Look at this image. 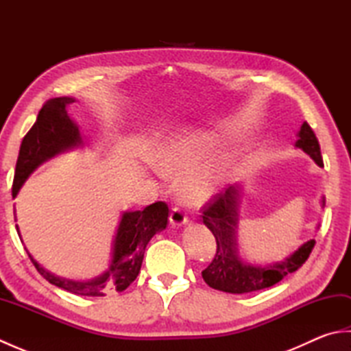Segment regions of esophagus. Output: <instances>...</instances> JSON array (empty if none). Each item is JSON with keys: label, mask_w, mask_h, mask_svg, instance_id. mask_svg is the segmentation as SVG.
I'll return each instance as SVG.
<instances>
[{"label": "esophagus", "mask_w": 351, "mask_h": 351, "mask_svg": "<svg viewBox=\"0 0 351 351\" xmlns=\"http://www.w3.org/2000/svg\"><path fill=\"white\" fill-rule=\"evenodd\" d=\"M189 221L187 215L181 210V208H173L170 213V225L171 226H182Z\"/></svg>", "instance_id": "esophagus-1"}]
</instances>
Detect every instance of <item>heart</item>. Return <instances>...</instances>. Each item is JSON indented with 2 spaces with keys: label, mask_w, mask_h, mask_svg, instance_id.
Returning a JSON list of instances; mask_svg holds the SVG:
<instances>
[{
  "label": "heart",
  "mask_w": 351,
  "mask_h": 351,
  "mask_svg": "<svg viewBox=\"0 0 351 351\" xmlns=\"http://www.w3.org/2000/svg\"><path fill=\"white\" fill-rule=\"evenodd\" d=\"M213 152V143L205 136H178L167 140L155 155L160 173L169 178L187 174L180 184V196L185 204L204 205L215 196L225 171L220 164H210L194 170Z\"/></svg>",
  "instance_id": "1"
}]
</instances>
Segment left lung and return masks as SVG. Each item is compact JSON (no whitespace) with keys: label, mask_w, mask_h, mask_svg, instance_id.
<instances>
[{"label":"left lung","mask_w":351,"mask_h":351,"mask_svg":"<svg viewBox=\"0 0 351 351\" xmlns=\"http://www.w3.org/2000/svg\"><path fill=\"white\" fill-rule=\"evenodd\" d=\"M297 137H299V140L295 141V147H300L318 166H323L319 143L308 122H303ZM240 193V185H230L225 193L215 195L202 208L205 226L211 230L215 237V241H217V252H215L213 263L202 271V278L211 288L230 294H244L273 287L274 283L280 282L287 274L299 270L306 263L315 245V240H309L308 243L302 244L285 261L268 267L250 265L244 263L238 255L237 243ZM324 205L326 200L323 197L322 206Z\"/></svg>","instance_id":"1"}]
</instances>
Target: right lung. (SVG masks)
Instances as JSON below:
<instances>
[{"mask_svg": "<svg viewBox=\"0 0 351 351\" xmlns=\"http://www.w3.org/2000/svg\"><path fill=\"white\" fill-rule=\"evenodd\" d=\"M75 102L73 98L62 96L43 104L37 114L36 123L27 132L21 143L13 180V197L28 180V176L52 156L83 145V138L77 123L68 114V106ZM169 220V206L164 202H155L143 211H125L119 221L113 241V256L108 270L87 282H77L49 273L29 255L45 279L52 285L63 288L77 295L102 297L107 293H121L136 280L143 263L145 249L151 238L166 229ZM18 229V225H16ZM19 234V229H18ZM21 235V234H19Z\"/></svg>", "mask_w": 351, "mask_h": 351, "instance_id": "add662e5", "label": "right lung"}]
</instances>
